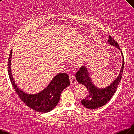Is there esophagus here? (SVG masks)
<instances>
[{"label": "esophagus", "mask_w": 134, "mask_h": 134, "mask_svg": "<svg viewBox=\"0 0 134 134\" xmlns=\"http://www.w3.org/2000/svg\"><path fill=\"white\" fill-rule=\"evenodd\" d=\"M69 79H70L71 85H74L77 83L76 77L74 75H69Z\"/></svg>", "instance_id": "obj_1"}]
</instances>
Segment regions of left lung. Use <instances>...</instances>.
Segmentation results:
<instances>
[{"instance_id":"8db88e82","label":"left lung","mask_w":134,"mask_h":134,"mask_svg":"<svg viewBox=\"0 0 134 134\" xmlns=\"http://www.w3.org/2000/svg\"><path fill=\"white\" fill-rule=\"evenodd\" d=\"M108 43L110 45L115 47L120 50L122 58L120 72L118 77L114 80L113 83L106 87L100 88L97 87L93 84L87 68L83 66L79 69V71L75 75L77 81L80 84L83 85L87 88L88 94L86 97L81 100V103L86 108L90 109L98 108L107 103L114 94L118 86L119 85L122 79L124 66V59L122 53L120 51L118 43L110 36H109Z\"/></svg>"}]
</instances>
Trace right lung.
I'll return each instance as SVG.
<instances>
[{
    "label": "right lung",
    "instance_id": "add662e5",
    "mask_svg": "<svg viewBox=\"0 0 134 134\" xmlns=\"http://www.w3.org/2000/svg\"><path fill=\"white\" fill-rule=\"evenodd\" d=\"M12 56V50L8 59V73L13 86L20 98L26 105L35 111L47 113L53 110L59 101L63 91L70 84L68 75L65 73L58 74L47 87L41 91L34 94L26 93L15 83L11 70Z\"/></svg>",
    "mask_w": 134,
    "mask_h": 134
}]
</instances>
